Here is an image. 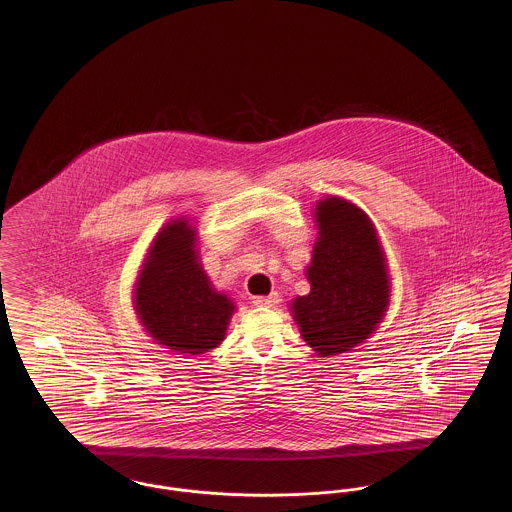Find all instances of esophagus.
Segmentation results:
<instances>
[{
  "label": "esophagus",
  "mask_w": 512,
  "mask_h": 512,
  "mask_svg": "<svg viewBox=\"0 0 512 512\" xmlns=\"http://www.w3.org/2000/svg\"><path fill=\"white\" fill-rule=\"evenodd\" d=\"M276 303H278V293L253 297V305H257V307H274Z\"/></svg>",
  "instance_id": "34e87169"
}]
</instances>
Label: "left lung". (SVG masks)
I'll use <instances>...</instances> for the list:
<instances>
[{
  "instance_id": "left-lung-1",
  "label": "left lung",
  "mask_w": 512,
  "mask_h": 512,
  "mask_svg": "<svg viewBox=\"0 0 512 512\" xmlns=\"http://www.w3.org/2000/svg\"><path fill=\"white\" fill-rule=\"evenodd\" d=\"M315 219L311 292L293 299L292 313L307 345L328 357L376 330L390 305V278L374 224L357 205L330 195L318 201Z\"/></svg>"
}]
</instances>
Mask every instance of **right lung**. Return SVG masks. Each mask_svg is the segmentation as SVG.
Wrapping results in <instances>:
<instances>
[{
    "label": "right lung",
    "mask_w": 512,
    "mask_h": 512,
    "mask_svg": "<svg viewBox=\"0 0 512 512\" xmlns=\"http://www.w3.org/2000/svg\"><path fill=\"white\" fill-rule=\"evenodd\" d=\"M134 305L153 340L190 355L217 347L236 309L199 265L195 230L186 219L169 222L149 247Z\"/></svg>",
    "instance_id": "1"
}]
</instances>
